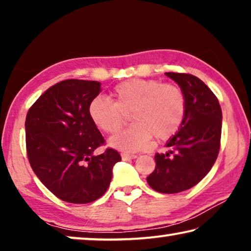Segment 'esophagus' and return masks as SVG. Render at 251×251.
Returning a JSON list of instances; mask_svg holds the SVG:
<instances>
[{
  "mask_svg": "<svg viewBox=\"0 0 251 251\" xmlns=\"http://www.w3.org/2000/svg\"><path fill=\"white\" fill-rule=\"evenodd\" d=\"M121 156L123 160H131V159H136L137 157V155H135V154H129V153H122Z\"/></svg>",
  "mask_w": 251,
  "mask_h": 251,
  "instance_id": "1",
  "label": "esophagus"
}]
</instances>
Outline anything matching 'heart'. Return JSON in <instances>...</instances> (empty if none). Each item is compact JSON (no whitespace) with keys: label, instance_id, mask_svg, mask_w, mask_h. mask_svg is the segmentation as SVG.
Listing matches in <instances>:
<instances>
[{"label":"heart","instance_id":"obj_1","mask_svg":"<svg viewBox=\"0 0 251 251\" xmlns=\"http://www.w3.org/2000/svg\"><path fill=\"white\" fill-rule=\"evenodd\" d=\"M114 101L95 98L89 105L92 122L106 133H116L126 123L131 112L135 122L111 139V146L122 151L142 150L154 137L166 140L183 123L186 99L180 88L159 80L132 78L116 85L112 91Z\"/></svg>","mask_w":251,"mask_h":251}]
</instances>
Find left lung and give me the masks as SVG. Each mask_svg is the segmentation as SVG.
<instances>
[{
  "label": "left lung",
  "instance_id": "8db88e82",
  "mask_svg": "<svg viewBox=\"0 0 251 251\" xmlns=\"http://www.w3.org/2000/svg\"><path fill=\"white\" fill-rule=\"evenodd\" d=\"M186 99L179 130L167 144L168 153L155 154V170L147 177L154 191L175 194L190 190L214 166L221 149L222 108L214 92L200 78L168 72Z\"/></svg>",
  "mask_w": 251,
  "mask_h": 251
}]
</instances>
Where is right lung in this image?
Listing matches in <instances>:
<instances>
[{
  "label": "right lung",
  "mask_w": 251,
  "mask_h": 251,
  "mask_svg": "<svg viewBox=\"0 0 251 251\" xmlns=\"http://www.w3.org/2000/svg\"><path fill=\"white\" fill-rule=\"evenodd\" d=\"M100 92L97 81L65 80L48 89L26 116V151L30 167L44 186L60 200L90 203L105 194L118 151H94L105 139L89 115Z\"/></svg>",
  "instance_id": "right-lung-1"
}]
</instances>
